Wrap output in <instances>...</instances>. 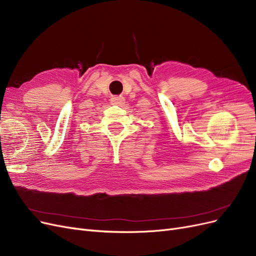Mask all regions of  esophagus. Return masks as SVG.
<instances>
[{"mask_svg": "<svg viewBox=\"0 0 256 256\" xmlns=\"http://www.w3.org/2000/svg\"><path fill=\"white\" fill-rule=\"evenodd\" d=\"M111 102L113 104H118V106H122L125 104V99H124L122 97H113L111 99Z\"/></svg>", "mask_w": 256, "mask_h": 256, "instance_id": "1", "label": "esophagus"}]
</instances>
